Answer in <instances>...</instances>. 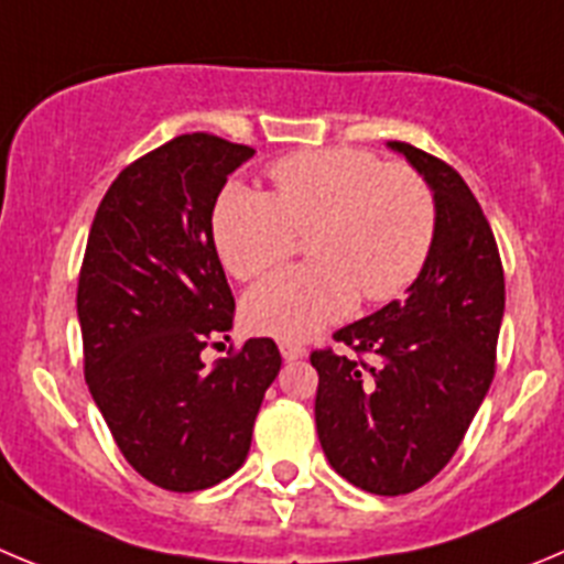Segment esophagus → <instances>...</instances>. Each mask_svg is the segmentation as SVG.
Returning a JSON list of instances; mask_svg holds the SVG:
<instances>
[{
    "mask_svg": "<svg viewBox=\"0 0 564 564\" xmlns=\"http://www.w3.org/2000/svg\"><path fill=\"white\" fill-rule=\"evenodd\" d=\"M281 357L286 359V362L306 357V345L294 343V339H281Z\"/></svg>",
    "mask_w": 564,
    "mask_h": 564,
    "instance_id": "esophagus-1",
    "label": "esophagus"
}]
</instances>
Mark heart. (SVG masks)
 Listing matches in <instances>:
<instances>
[{
    "label": "heart",
    "mask_w": 564,
    "mask_h": 564,
    "mask_svg": "<svg viewBox=\"0 0 564 564\" xmlns=\"http://www.w3.org/2000/svg\"><path fill=\"white\" fill-rule=\"evenodd\" d=\"M272 196L230 185L213 210V241L238 281L286 261L308 232L312 263L283 270L245 297L247 326L303 339L351 312L388 303L419 278L435 238V199L419 171L362 149L303 151L270 169Z\"/></svg>",
    "instance_id": "1"
}]
</instances>
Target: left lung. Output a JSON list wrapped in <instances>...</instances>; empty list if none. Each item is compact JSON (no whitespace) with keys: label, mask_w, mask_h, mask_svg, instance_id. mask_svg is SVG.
I'll use <instances>...</instances> for the list:
<instances>
[{"label":"left lung","mask_w":564,"mask_h":564,"mask_svg":"<svg viewBox=\"0 0 564 564\" xmlns=\"http://www.w3.org/2000/svg\"><path fill=\"white\" fill-rule=\"evenodd\" d=\"M388 145L433 191L427 263L404 301L334 334L357 357L323 348L312 351V365L328 464L370 495L395 497L449 464L478 413L495 379L506 281L495 232L464 176L415 145Z\"/></svg>","instance_id":"left-lung-1"}]
</instances>
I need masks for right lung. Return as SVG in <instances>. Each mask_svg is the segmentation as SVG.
Listing matches in <instances>:
<instances>
[{"instance_id": "obj_1", "label": "right lung", "mask_w": 564, "mask_h": 564, "mask_svg": "<svg viewBox=\"0 0 564 564\" xmlns=\"http://www.w3.org/2000/svg\"><path fill=\"white\" fill-rule=\"evenodd\" d=\"M252 154L207 131L174 137L120 171L86 241L78 278L86 384L123 458L160 489L199 491L230 478L281 370L270 337L230 348L213 368L202 362L236 314L213 207Z\"/></svg>"}]
</instances>
